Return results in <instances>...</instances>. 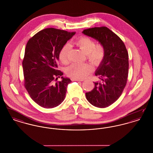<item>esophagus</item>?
Segmentation results:
<instances>
[{
	"mask_svg": "<svg viewBox=\"0 0 153 153\" xmlns=\"http://www.w3.org/2000/svg\"><path fill=\"white\" fill-rule=\"evenodd\" d=\"M84 80L83 79H73V81H83Z\"/></svg>",
	"mask_w": 153,
	"mask_h": 153,
	"instance_id": "34e87169",
	"label": "esophagus"
}]
</instances>
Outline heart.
<instances>
[{
	"label": "heart",
	"mask_w": 153,
	"mask_h": 153,
	"mask_svg": "<svg viewBox=\"0 0 153 153\" xmlns=\"http://www.w3.org/2000/svg\"><path fill=\"white\" fill-rule=\"evenodd\" d=\"M76 44L81 51L86 54L88 61L94 65H98L102 62L105 57V51L101 44H96L91 38L82 36L79 38ZM70 45L66 44L62 48L59 53V59L63 64L68 62V56ZM91 69L87 64L74 63L68 66L66 70V74L74 79H81L86 77L91 72Z\"/></svg>",
	"instance_id": "heart-1"
}]
</instances>
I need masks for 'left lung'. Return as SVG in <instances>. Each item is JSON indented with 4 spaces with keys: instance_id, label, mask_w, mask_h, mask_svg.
<instances>
[{
    "instance_id": "obj_1",
    "label": "left lung",
    "mask_w": 153,
    "mask_h": 153,
    "mask_svg": "<svg viewBox=\"0 0 153 153\" xmlns=\"http://www.w3.org/2000/svg\"><path fill=\"white\" fill-rule=\"evenodd\" d=\"M82 33L97 40L105 55L95 75L100 79L95 88L85 93L88 101L98 108H105L116 102L126 85L128 73V54L123 41L105 26L83 30Z\"/></svg>"
}]
</instances>
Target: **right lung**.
I'll return each instance as SVG.
<instances>
[{"label":"right lung","mask_w":153,"mask_h":153,"mask_svg":"<svg viewBox=\"0 0 153 153\" xmlns=\"http://www.w3.org/2000/svg\"><path fill=\"white\" fill-rule=\"evenodd\" d=\"M76 32L47 28L39 31L26 44L22 65L24 85L30 97L45 108L59 105L65 97L71 80L57 69L59 53Z\"/></svg>","instance_id":"right-lung-1"}]
</instances>
